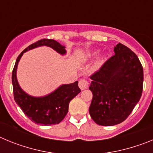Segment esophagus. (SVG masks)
Instances as JSON below:
<instances>
[{
  "label": "esophagus",
  "mask_w": 153,
  "mask_h": 153,
  "mask_svg": "<svg viewBox=\"0 0 153 153\" xmlns=\"http://www.w3.org/2000/svg\"><path fill=\"white\" fill-rule=\"evenodd\" d=\"M79 86L82 90H86L88 87V81H86L84 79H81L79 81Z\"/></svg>",
  "instance_id": "obj_1"
}]
</instances>
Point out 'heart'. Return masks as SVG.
Wrapping results in <instances>:
<instances>
[{"label":"heart","mask_w":153,"mask_h":153,"mask_svg":"<svg viewBox=\"0 0 153 153\" xmlns=\"http://www.w3.org/2000/svg\"><path fill=\"white\" fill-rule=\"evenodd\" d=\"M96 53H96V52L95 53H90V56H94V55H95ZM102 60H99L98 61L96 62V63H94V65H93V70H98V69L100 68V66H101V64H102Z\"/></svg>","instance_id":"1"}]
</instances>
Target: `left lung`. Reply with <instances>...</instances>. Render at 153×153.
<instances>
[{
	"label": "left lung",
	"mask_w": 153,
	"mask_h": 153,
	"mask_svg": "<svg viewBox=\"0 0 153 153\" xmlns=\"http://www.w3.org/2000/svg\"><path fill=\"white\" fill-rule=\"evenodd\" d=\"M115 55L90 76L93 99L89 112L98 125L109 126L129 117L143 93V69L134 52L119 43Z\"/></svg>",
	"instance_id": "obj_1"
}]
</instances>
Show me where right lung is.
<instances>
[{
	"instance_id": "add662e5",
	"label": "right lung",
	"mask_w": 153,
	"mask_h": 153,
	"mask_svg": "<svg viewBox=\"0 0 153 153\" xmlns=\"http://www.w3.org/2000/svg\"><path fill=\"white\" fill-rule=\"evenodd\" d=\"M42 46L51 47L61 55L67 53L64 46L53 39H42L24 50L17 57L12 72L13 97L16 103L31 121L40 125H55L64 119L68 112L69 103L81 90L78 86V81L61 85L48 95L40 97L30 96L21 88L17 79L19 61L24 53Z\"/></svg>"
}]
</instances>
